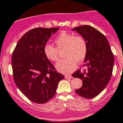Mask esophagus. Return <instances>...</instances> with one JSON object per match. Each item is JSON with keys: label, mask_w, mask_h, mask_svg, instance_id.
Listing matches in <instances>:
<instances>
[{"label": "esophagus", "mask_w": 123, "mask_h": 123, "mask_svg": "<svg viewBox=\"0 0 123 123\" xmlns=\"http://www.w3.org/2000/svg\"><path fill=\"white\" fill-rule=\"evenodd\" d=\"M65 78L66 79H71V78H73V76H71V75H66L65 76Z\"/></svg>", "instance_id": "34e87169"}]
</instances>
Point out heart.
I'll return each mask as SVG.
<instances>
[{
	"mask_svg": "<svg viewBox=\"0 0 123 123\" xmlns=\"http://www.w3.org/2000/svg\"><path fill=\"white\" fill-rule=\"evenodd\" d=\"M56 47L50 44L44 45L43 51L45 57L52 62H56L59 57L60 51L65 49L66 58L61 60L56 64V68L59 72L68 74L74 71L77 62H82L87 54V43L81 36L62 32L55 40Z\"/></svg>",
	"mask_w": 123,
	"mask_h": 123,
	"instance_id": "b5f03b06",
	"label": "heart"
}]
</instances>
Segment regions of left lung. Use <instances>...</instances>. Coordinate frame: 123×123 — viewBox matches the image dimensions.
I'll return each instance as SVG.
<instances>
[{
  "label": "left lung",
  "instance_id": "obj_1",
  "mask_svg": "<svg viewBox=\"0 0 123 123\" xmlns=\"http://www.w3.org/2000/svg\"><path fill=\"white\" fill-rule=\"evenodd\" d=\"M87 43L88 51L85 63L86 69L77 70L73 77L82 80V86L76 90L82 97L92 98L97 96L110 80L114 65V56L106 37L94 27L82 25L73 28Z\"/></svg>",
  "mask_w": 123,
  "mask_h": 123
}]
</instances>
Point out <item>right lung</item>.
I'll return each instance as SVG.
<instances>
[{
  "mask_svg": "<svg viewBox=\"0 0 123 123\" xmlns=\"http://www.w3.org/2000/svg\"><path fill=\"white\" fill-rule=\"evenodd\" d=\"M58 28H36L18 41L12 56L13 77L18 88L29 100L42 104L55 95L65 76L45 57L44 46Z\"/></svg>",
  "mask_w": 123,
  "mask_h": 123,
  "instance_id": "right-lung-1",
  "label": "right lung"
}]
</instances>
